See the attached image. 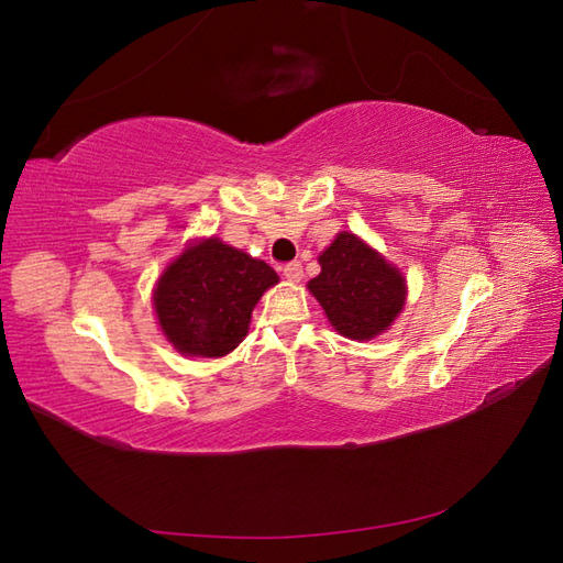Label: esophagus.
Instances as JSON below:
<instances>
[{
	"instance_id": "34e87169",
	"label": "esophagus",
	"mask_w": 563,
	"mask_h": 563,
	"mask_svg": "<svg viewBox=\"0 0 563 563\" xmlns=\"http://www.w3.org/2000/svg\"><path fill=\"white\" fill-rule=\"evenodd\" d=\"M282 272H284V277L288 279V282H300L302 279V265L300 263H286L284 267H282Z\"/></svg>"
}]
</instances>
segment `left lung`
Wrapping results in <instances>:
<instances>
[{
  "instance_id": "left-lung-1",
  "label": "left lung",
  "mask_w": 563,
  "mask_h": 563,
  "mask_svg": "<svg viewBox=\"0 0 563 563\" xmlns=\"http://www.w3.org/2000/svg\"><path fill=\"white\" fill-rule=\"evenodd\" d=\"M319 265L308 288L340 335L373 340L404 310L406 279L399 267L356 234L340 232L319 255Z\"/></svg>"
}]
</instances>
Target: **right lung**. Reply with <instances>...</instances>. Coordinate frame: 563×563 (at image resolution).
<instances>
[{
    "label": "right lung",
    "mask_w": 563,
    "mask_h": 563,
    "mask_svg": "<svg viewBox=\"0 0 563 563\" xmlns=\"http://www.w3.org/2000/svg\"><path fill=\"white\" fill-rule=\"evenodd\" d=\"M277 282L267 263L211 236L192 242L164 269L152 305L180 354L218 360L246 338L255 302Z\"/></svg>",
    "instance_id": "1"
}]
</instances>
